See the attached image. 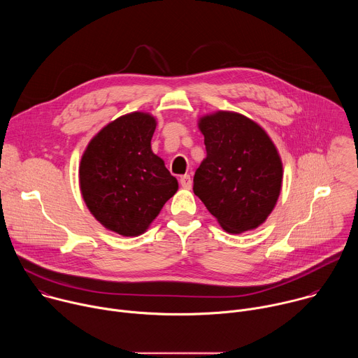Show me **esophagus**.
<instances>
[{
	"label": "esophagus",
	"instance_id": "34e87169",
	"mask_svg": "<svg viewBox=\"0 0 358 358\" xmlns=\"http://www.w3.org/2000/svg\"><path fill=\"white\" fill-rule=\"evenodd\" d=\"M180 184H181V187H182V188H185V189H189V188H191V185H192L191 177H189L188 174H185V176L180 177Z\"/></svg>",
	"mask_w": 358,
	"mask_h": 358
}]
</instances>
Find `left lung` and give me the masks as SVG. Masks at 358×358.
<instances>
[{
    "mask_svg": "<svg viewBox=\"0 0 358 358\" xmlns=\"http://www.w3.org/2000/svg\"><path fill=\"white\" fill-rule=\"evenodd\" d=\"M207 157L194 176V194L228 234L257 229L273 211L283 166L269 134L252 119L218 110L198 119Z\"/></svg>",
    "mask_w": 358,
    "mask_h": 358,
    "instance_id": "obj_1",
    "label": "left lung"
}]
</instances>
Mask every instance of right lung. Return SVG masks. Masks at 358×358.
<instances>
[{"label":"right lung","instance_id":"add662e5","mask_svg":"<svg viewBox=\"0 0 358 358\" xmlns=\"http://www.w3.org/2000/svg\"><path fill=\"white\" fill-rule=\"evenodd\" d=\"M156 117L133 112L101 129L86 145L79 164V187L90 214L123 236L144 234L178 181L151 150Z\"/></svg>","mask_w":358,"mask_h":358}]
</instances>
